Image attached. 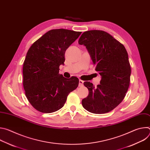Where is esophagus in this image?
<instances>
[{"label": "esophagus", "mask_w": 150, "mask_h": 150, "mask_svg": "<svg viewBox=\"0 0 150 150\" xmlns=\"http://www.w3.org/2000/svg\"><path fill=\"white\" fill-rule=\"evenodd\" d=\"M83 83V81L82 80L79 79V87H82Z\"/></svg>", "instance_id": "1"}]
</instances>
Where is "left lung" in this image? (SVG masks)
<instances>
[{
    "instance_id": "obj_1",
    "label": "left lung",
    "mask_w": 150,
    "mask_h": 150,
    "mask_svg": "<svg viewBox=\"0 0 150 150\" xmlns=\"http://www.w3.org/2000/svg\"><path fill=\"white\" fill-rule=\"evenodd\" d=\"M78 43L86 47L101 79L97 88L90 82L83 85L89 91L82 100L83 108L95 114L108 113L123 100L130 83L131 66L124 46L101 30L84 32Z\"/></svg>"
}]
</instances>
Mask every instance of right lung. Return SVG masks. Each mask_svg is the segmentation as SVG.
<instances>
[{"mask_svg": "<svg viewBox=\"0 0 150 150\" xmlns=\"http://www.w3.org/2000/svg\"><path fill=\"white\" fill-rule=\"evenodd\" d=\"M81 33L52 30L29 49L23 65V86L28 100L38 111L50 113L59 110L68 94L78 87V78L68 79L59 72L67 49Z\"/></svg>", "mask_w": 150, "mask_h": 150, "instance_id": "1", "label": "right lung"}]
</instances>
